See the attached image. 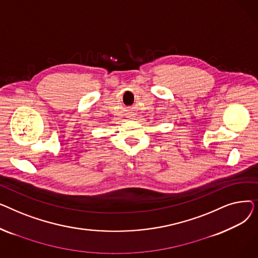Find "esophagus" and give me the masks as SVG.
I'll return each mask as SVG.
<instances>
[{
    "label": "esophagus",
    "instance_id": "34e87169",
    "mask_svg": "<svg viewBox=\"0 0 258 258\" xmlns=\"http://www.w3.org/2000/svg\"><path fill=\"white\" fill-rule=\"evenodd\" d=\"M130 117H134V116H133V115H131V116H130Z\"/></svg>",
    "mask_w": 258,
    "mask_h": 258
}]
</instances>
